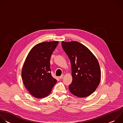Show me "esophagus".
Returning <instances> with one entry per match:
<instances>
[{
  "instance_id": "obj_1",
  "label": "esophagus",
  "mask_w": 123,
  "mask_h": 123,
  "mask_svg": "<svg viewBox=\"0 0 123 123\" xmlns=\"http://www.w3.org/2000/svg\"><path fill=\"white\" fill-rule=\"evenodd\" d=\"M64 76V74H62L61 76H60L59 77V78L60 79H62Z\"/></svg>"
}]
</instances>
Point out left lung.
Here are the masks:
<instances>
[{"instance_id":"obj_1","label":"left lung","mask_w":123,"mask_h":123,"mask_svg":"<svg viewBox=\"0 0 123 123\" xmlns=\"http://www.w3.org/2000/svg\"><path fill=\"white\" fill-rule=\"evenodd\" d=\"M61 44L71 63L73 81L68 86L70 92L80 98L89 96L100 82L98 60L88 48L78 42L62 41Z\"/></svg>"}]
</instances>
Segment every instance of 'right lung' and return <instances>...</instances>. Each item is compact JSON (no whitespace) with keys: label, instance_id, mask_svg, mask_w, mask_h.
Masks as SVG:
<instances>
[{"label":"right lung","instance_id":"right-lung-1","mask_svg":"<svg viewBox=\"0 0 123 123\" xmlns=\"http://www.w3.org/2000/svg\"><path fill=\"white\" fill-rule=\"evenodd\" d=\"M59 41L43 42L30 51L21 72L23 82L30 93L37 98L48 96L57 80L51 76L50 59Z\"/></svg>","mask_w":123,"mask_h":123}]
</instances>
